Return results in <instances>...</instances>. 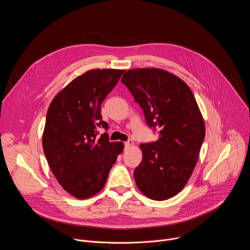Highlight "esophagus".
Masks as SVG:
<instances>
[{
  "instance_id": "obj_1",
  "label": "esophagus",
  "mask_w": 250,
  "mask_h": 250,
  "mask_svg": "<svg viewBox=\"0 0 250 250\" xmlns=\"http://www.w3.org/2000/svg\"><path fill=\"white\" fill-rule=\"evenodd\" d=\"M133 146V141L132 140H127L126 142H125V148L128 149Z\"/></svg>"
}]
</instances>
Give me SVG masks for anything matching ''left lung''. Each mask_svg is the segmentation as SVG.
<instances>
[{
	"label": "left lung",
	"mask_w": 250,
	"mask_h": 250,
	"mask_svg": "<svg viewBox=\"0 0 250 250\" xmlns=\"http://www.w3.org/2000/svg\"><path fill=\"white\" fill-rule=\"evenodd\" d=\"M159 138L142 144L133 176L147 198L164 201L186 186L199 158L206 128L196 99L179 77L158 68L127 70L122 78Z\"/></svg>",
	"instance_id": "1"
}]
</instances>
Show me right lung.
<instances>
[{
    "label": "right lung",
    "instance_id": "obj_1",
    "mask_svg": "<svg viewBox=\"0 0 250 250\" xmlns=\"http://www.w3.org/2000/svg\"><path fill=\"white\" fill-rule=\"evenodd\" d=\"M125 70L93 69L78 76L52 100L46 115L42 147L61 187L77 199H87L104 186L124 144L111 142L101 104Z\"/></svg>",
    "mask_w": 250,
    "mask_h": 250
}]
</instances>
